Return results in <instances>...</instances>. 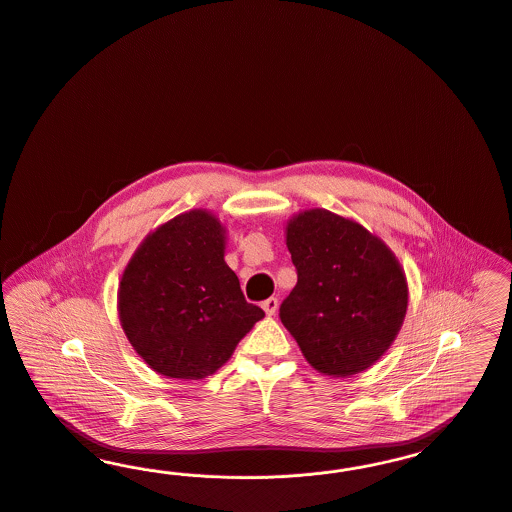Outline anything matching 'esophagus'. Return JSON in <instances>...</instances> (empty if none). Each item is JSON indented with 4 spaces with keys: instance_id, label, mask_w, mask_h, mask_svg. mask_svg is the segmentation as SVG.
<instances>
[{
    "instance_id": "obj_1",
    "label": "esophagus",
    "mask_w": 512,
    "mask_h": 512,
    "mask_svg": "<svg viewBox=\"0 0 512 512\" xmlns=\"http://www.w3.org/2000/svg\"><path fill=\"white\" fill-rule=\"evenodd\" d=\"M261 307L266 312V316H274L276 314V310H278V299L276 297H270V299H266L261 303Z\"/></svg>"
}]
</instances>
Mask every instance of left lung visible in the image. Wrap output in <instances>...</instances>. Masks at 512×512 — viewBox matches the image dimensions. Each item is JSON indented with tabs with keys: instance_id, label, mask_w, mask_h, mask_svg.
I'll list each match as a JSON object with an SVG mask.
<instances>
[{
	"instance_id": "1",
	"label": "left lung",
	"mask_w": 512,
	"mask_h": 512,
	"mask_svg": "<svg viewBox=\"0 0 512 512\" xmlns=\"http://www.w3.org/2000/svg\"><path fill=\"white\" fill-rule=\"evenodd\" d=\"M286 244L297 286L280 320L308 364L331 377L371 368L408 310V282L396 255L364 226L328 209L289 219Z\"/></svg>"
}]
</instances>
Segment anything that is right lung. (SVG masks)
<instances>
[{
    "label": "right lung",
    "instance_id": "obj_1",
    "mask_svg": "<svg viewBox=\"0 0 512 512\" xmlns=\"http://www.w3.org/2000/svg\"><path fill=\"white\" fill-rule=\"evenodd\" d=\"M118 312L131 347L171 379L215 373L265 316L247 303L225 263V226L205 209L144 238L123 270Z\"/></svg>",
    "mask_w": 512,
    "mask_h": 512
}]
</instances>
